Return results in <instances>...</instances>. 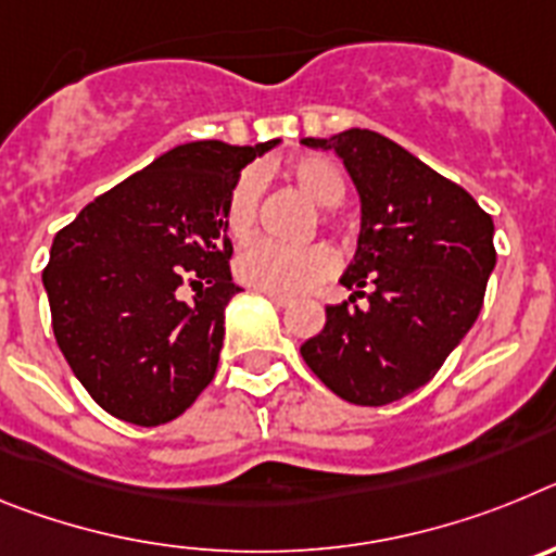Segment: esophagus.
<instances>
[{
	"mask_svg": "<svg viewBox=\"0 0 556 556\" xmlns=\"http://www.w3.org/2000/svg\"><path fill=\"white\" fill-rule=\"evenodd\" d=\"M267 298H269V301H273L278 308H289V306H292V301H289V298H283V294H269V292H267Z\"/></svg>",
	"mask_w": 556,
	"mask_h": 556,
	"instance_id": "1",
	"label": "esophagus"
}]
</instances>
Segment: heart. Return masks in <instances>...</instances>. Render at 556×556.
<instances>
[{"label": "heart", "instance_id": "obj_1", "mask_svg": "<svg viewBox=\"0 0 556 556\" xmlns=\"http://www.w3.org/2000/svg\"><path fill=\"white\" fill-rule=\"evenodd\" d=\"M283 172L323 208H331L345 198V178L339 175L331 161L303 155V159L287 164ZM258 194H262V180L255 172H244L230 189L228 203H225V228L233 239H248L253 233ZM333 269H337V253L328 244L283 248L275 242H253L236 258L239 281L262 289V292L283 294V298L308 292L320 281L331 278Z\"/></svg>", "mask_w": 556, "mask_h": 556}]
</instances>
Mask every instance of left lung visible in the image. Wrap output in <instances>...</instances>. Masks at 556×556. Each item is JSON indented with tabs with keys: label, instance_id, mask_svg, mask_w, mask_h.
I'll return each mask as SVG.
<instances>
[{
	"label": "left lung",
	"instance_id": "1",
	"mask_svg": "<svg viewBox=\"0 0 556 556\" xmlns=\"http://www.w3.org/2000/svg\"><path fill=\"white\" fill-rule=\"evenodd\" d=\"M358 194L356 253L339 283L348 303L301 345L323 384L358 406H384L431 381L473 328L495 269L493 219L462 186L381 132L351 127L331 139ZM370 288L368 306L355 298Z\"/></svg>",
	"mask_w": 556,
	"mask_h": 556
}]
</instances>
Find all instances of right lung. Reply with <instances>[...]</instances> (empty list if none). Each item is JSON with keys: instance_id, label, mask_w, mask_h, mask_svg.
I'll return each mask as SVG.
<instances>
[{"instance_id": "add662e5", "label": "right lung", "mask_w": 556, "mask_h": 556, "mask_svg": "<svg viewBox=\"0 0 556 556\" xmlns=\"http://www.w3.org/2000/svg\"><path fill=\"white\" fill-rule=\"evenodd\" d=\"M278 147L189 141L113 186L55 236L43 269L52 331L88 395L132 426L184 415L217 372L239 172ZM191 282L195 298L179 289Z\"/></svg>"}]
</instances>
